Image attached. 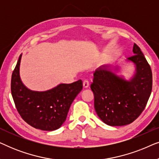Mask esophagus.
Returning a JSON list of instances; mask_svg holds the SVG:
<instances>
[{
  "label": "esophagus",
  "mask_w": 159,
  "mask_h": 159,
  "mask_svg": "<svg viewBox=\"0 0 159 159\" xmlns=\"http://www.w3.org/2000/svg\"><path fill=\"white\" fill-rule=\"evenodd\" d=\"M83 87L84 88H88L89 87V82L88 80H84L83 82Z\"/></svg>",
  "instance_id": "obj_1"
}]
</instances>
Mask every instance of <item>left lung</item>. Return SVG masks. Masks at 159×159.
<instances>
[{"mask_svg": "<svg viewBox=\"0 0 159 159\" xmlns=\"http://www.w3.org/2000/svg\"><path fill=\"white\" fill-rule=\"evenodd\" d=\"M134 56L127 62L134 66L129 79L118 75V65L106 64L95 71L91 90L98 116L110 126H125L135 120L146 106L152 90V71L140 48L134 43Z\"/></svg>", "mask_w": 159, "mask_h": 159, "instance_id": "obj_1", "label": "left lung"}]
</instances>
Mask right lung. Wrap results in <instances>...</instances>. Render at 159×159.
<instances>
[{
    "mask_svg": "<svg viewBox=\"0 0 159 159\" xmlns=\"http://www.w3.org/2000/svg\"><path fill=\"white\" fill-rule=\"evenodd\" d=\"M21 54L11 76V95L19 114L32 127L53 131L66 120L71 104L82 90L81 80L71 84H59L45 91L30 90L19 74Z\"/></svg>",
    "mask_w": 159,
    "mask_h": 159,
    "instance_id": "obj_1",
    "label": "right lung"
}]
</instances>
